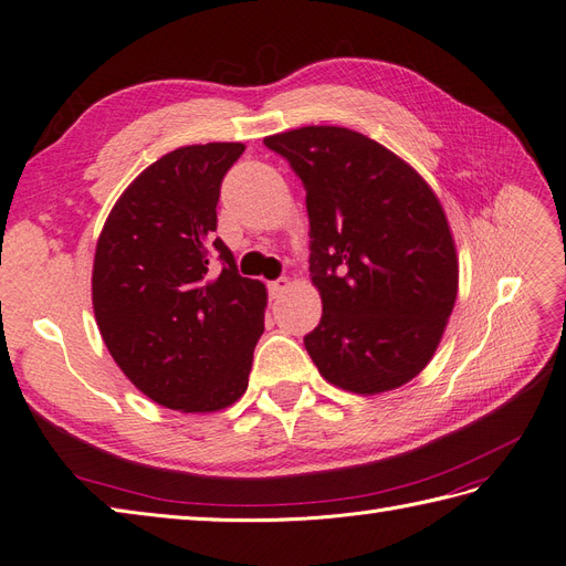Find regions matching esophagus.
<instances>
[{
  "label": "esophagus",
  "instance_id": "obj_1",
  "mask_svg": "<svg viewBox=\"0 0 566 566\" xmlns=\"http://www.w3.org/2000/svg\"><path fill=\"white\" fill-rule=\"evenodd\" d=\"M266 287H269V297L271 300H279L285 293V290L290 287V281L287 279H279V281H271Z\"/></svg>",
  "mask_w": 566,
  "mask_h": 566
}]
</instances>
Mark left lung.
Listing matches in <instances>:
<instances>
[{
	"mask_svg": "<svg viewBox=\"0 0 566 566\" xmlns=\"http://www.w3.org/2000/svg\"><path fill=\"white\" fill-rule=\"evenodd\" d=\"M302 179L323 316L304 347L325 380L389 391L430 364L458 295V256L432 188L347 127L266 136Z\"/></svg>",
	"mask_w": 566,
	"mask_h": 566,
	"instance_id": "obj_1",
	"label": "left lung"
}]
</instances>
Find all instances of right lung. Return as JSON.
Wrapping results in <instances>:
<instances>
[{
    "mask_svg": "<svg viewBox=\"0 0 566 566\" xmlns=\"http://www.w3.org/2000/svg\"><path fill=\"white\" fill-rule=\"evenodd\" d=\"M243 144L184 146L146 167L111 210L92 273L94 316L132 385L210 413L248 389L266 287L217 231L219 188Z\"/></svg>",
    "mask_w": 566,
    "mask_h": 566,
    "instance_id": "obj_1",
    "label": "right lung"
}]
</instances>
